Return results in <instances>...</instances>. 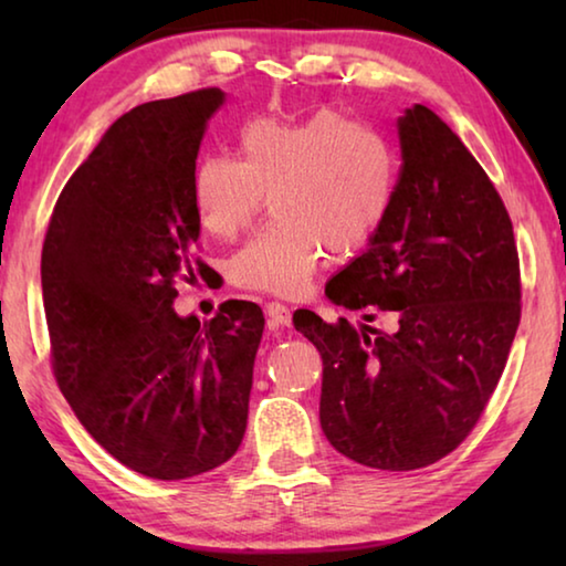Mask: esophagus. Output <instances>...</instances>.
Here are the masks:
<instances>
[{"label": "esophagus", "mask_w": 566, "mask_h": 566, "mask_svg": "<svg viewBox=\"0 0 566 566\" xmlns=\"http://www.w3.org/2000/svg\"><path fill=\"white\" fill-rule=\"evenodd\" d=\"M264 312H266V317H270L272 327H286V324L292 322L290 306H284L282 302H266Z\"/></svg>", "instance_id": "esophagus-1"}]
</instances>
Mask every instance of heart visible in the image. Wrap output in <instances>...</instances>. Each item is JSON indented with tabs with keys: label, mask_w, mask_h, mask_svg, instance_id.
Here are the masks:
<instances>
[{
	"label": "heart",
	"mask_w": 566,
	"mask_h": 566,
	"mask_svg": "<svg viewBox=\"0 0 566 566\" xmlns=\"http://www.w3.org/2000/svg\"><path fill=\"white\" fill-rule=\"evenodd\" d=\"M399 185V159L385 134L337 109L302 122L254 119L242 157L205 151L191 169L199 224L232 239L272 195L274 219L229 256L227 274L247 292L296 296L327 256L352 254L385 227Z\"/></svg>",
	"instance_id": "obj_1"
}]
</instances>
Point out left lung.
Returning a JSON list of instances; mask_svg holds the SVG:
<instances>
[{
	"instance_id": "left-lung-1",
	"label": "left lung",
	"mask_w": 566,
	"mask_h": 566,
	"mask_svg": "<svg viewBox=\"0 0 566 566\" xmlns=\"http://www.w3.org/2000/svg\"><path fill=\"white\" fill-rule=\"evenodd\" d=\"M401 169L385 227L327 284L349 319L294 322L322 354L319 421L364 467L409 472L464 442L522 317L520 254L500 191L424 104L397 122ZM377 313L387 331L371 328Z\"/></svg>"
}]
</instances>
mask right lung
Listing matches in <instances>:
<instances>
[{
	"mask_svg": "<svg viewBox=\"0 0 566 566\" xmlns=\"http://www.w3.org/2000/svg\"><path fill=\"white\" fill-rule=\"evenodd\" d=\"M217 87L147 102L112 124L66 181L42 247L52 369L76 419L151 479H189L242 444L264 314L229 300L179 317L175 282L195 280L191 169Z\"/></svg>",
	"mask_w": 566,
	"mask_h": 566,
	"instance_id": "add662e5",
	"label": "right lung"
}]
</instances>
